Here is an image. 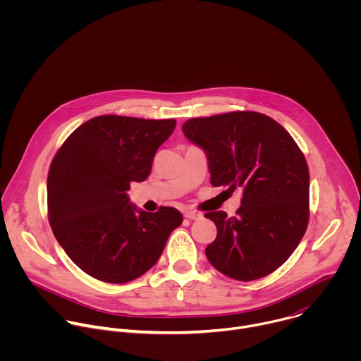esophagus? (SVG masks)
Here are the masks:
<instances>
[{"label": "esophagus", "instance_id": "esophagus-1", "mask_svg": "<svg viewBox=\"0 0 361 361\" xmlns=\"http://www.w3.org/2000/svg\"><path fill=\"white\" fill-rule=\"evenodd\" d=\"M184 217L188 220H200V219H202V214L198 212H185Z\"/></svg>", "mask_w": 361, "mask_h": 361}]
</instances>
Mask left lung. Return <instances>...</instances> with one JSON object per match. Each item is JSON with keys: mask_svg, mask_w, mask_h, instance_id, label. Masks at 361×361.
<instances>
[{"mask_svg": "<svg viewBox=\"0 0 361 361\" xmlns=\"http://www.w3.org/2000/svg\"><path fill=\"white\" fill-rule=\"evenodd\" d=\"M183 133L207 156L214 187L243 190L234 217L204 216L217 227L205 248L209 262L240 281L269 276L293 254L308 223L310 176L298 145L277 121L254 111L191 118Z\"/></svg>", "mask_w": 361, "mask_h": 361, "instance_id": "8db88e82", "label": "left lung"}]
</instances>
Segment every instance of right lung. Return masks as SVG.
Wrapping results in <instances>:
<instances>
[{
    "instance_id": "1",
    "label": "right lung",
    "mask_w": 361,
    "mask_h": 361,
    "mask_svg": "<svg viewBox=\"0 0 361 361\" xmlns=\"http://www.w3.org/2000/svg\"><path fill=\"white\" fill-rule=\"evenodd\" d=\"M176 120L101 116L61 145L47 180L48 220L70 259L91 277L123 284L157 263L183 223L173 207L147 213L130 202V183L144 181Z\"/></svg>"
}]
</instances>
